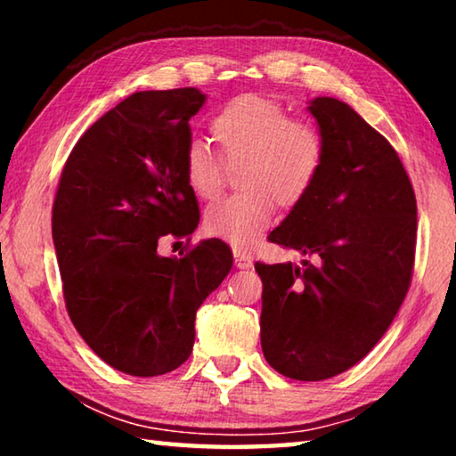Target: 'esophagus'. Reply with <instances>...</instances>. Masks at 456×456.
Listing matches in <instances>:
<instances>
[{"label": "esophagus", "instance_id": "34e87169", "mask_svg": "<svg viewBox=\"0 0 456 456\" xmlns=\"http://www.w3.org/2000/svg\"><path fill=\"white\" fill-rule=\"evenodd\" d=\"M233 256H235V267H239V269H249V267L253 265V259H251V256H247V253L235 251Z\"/></svg>", "mask_w": 456, "mask_h": 456}]
</instances>
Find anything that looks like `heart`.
I'll return each instance as SVG.
<instances>
[{"label": "heart", "mask_w": 456, "mask_h": 456, "mask_svg": "<svg viewBox=\"0 0 456 456\" xmlns=\"http://www.w3.org/2000/svg\"><path fill=\"white\" fill-rule=\"evenodd\" d=\"M211 134L224 154L203 141H191L183 154V175L197 197L221 195L227 166L241 167L237 195L219 200L205 213L203 227L235 249H251L272 225L273 200L293 207L312 191L323 165L318 130L291 120L281 104L245 94L231 100L211 120Z\"/></svg>", "instance_id": "b5f03b06"}]
</instances>
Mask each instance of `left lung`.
I'll return each instance as SVG.
<instances>
[{
    "label": "left lung",
    "instance_id": "8db88e82",
    "mask_svg": "<svg viewBox=\"0 0 456 456\" xmlns=\"http://www.w3.org/2000/svg\"><path fill=\"white\" fill-rule=\"evenodd\" d=\"M318 120L323 165L269 241L302 265L256 264L261 348L293 380H326L366 356L403 305L416 247V199L396 151L342 100L307 106Z\"/></svg>",
    "mask_w": 456,
    "mask_h": 456
}]
</instances>
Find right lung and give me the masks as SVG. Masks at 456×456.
Instances as JSON below:
<instances>
[{"mask_svg": "<svg viewBox=\"0 0 456 456\" xmlns=\"http://www.w3.org/2000/svg\"><path fill=\"white\" fill-rule=\"evenodd\" d=\"M197 88L134 92L92 125L68 157L52 209L66 310L108 366L130 376L179 368L195 344V315L233 265L205 239L183 257L160 237H189L199 205L183 175Z\"/></svg>", "mask_w": 456, "mask_h": 456, "instance_id": "obj_1", "label": "right lung"}]
</instances>
